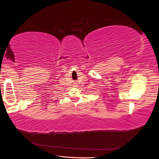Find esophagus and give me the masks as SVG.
<instances>
[{
	"instance_id": "esophagus-1",
	"label": "esophagus",
	"mask_w": 159,
	"mask_h": 159,
	"mask_svg": "<svg viewBox=\"0 0 159 159\" xmlns=\"http://www.w3.org/2000/svg\"><path fill=\"white\" fill-rule=\"evenodd\" d=\"M75 86H77V85H75Z\"/></svg>"
}]
</instances>
